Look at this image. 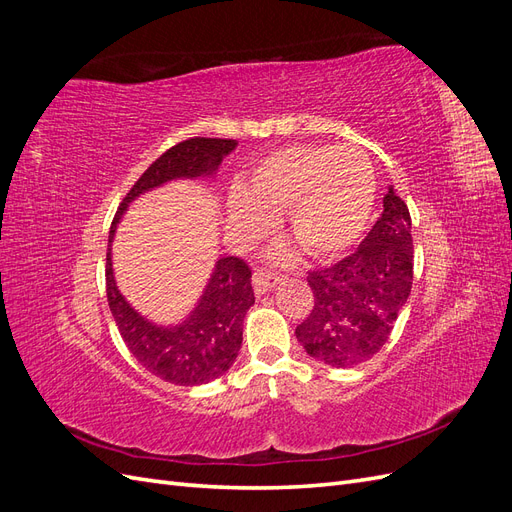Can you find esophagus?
Listing matches in <instances>:
<instances>
[{"label": "esophagus", "mask_w": 512, "mask_h": 512, "mask_svg": "<svg viewBox=\"0 0 512 512\" xmlns=\"http://www.w3.org/2000/svg\"><path fill=\"white\" fill-rule=\"evenodd\" d=\"M277 284H280V277H277L275 273H265V271H256L254 273V290H256V294H265L271 288H275Z\"/></svg>", "instance_id": "34e87169"}]
</instances>
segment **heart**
<instances>
[{"mask_svg": "<svg viewBox=\"0 0 512 512\" xmlns=\"http://www.w3.org/2000/svg\"><path fill=\"white\" fill-rule=\"evenodd\" d=\"M376 205V175L352 145H294L262 158L230 194L228 218L245 237H260L273 215L314 258L344 254L361 239Z\"/></svg>", "mask_w": 512, "mask_h": 512, "instance_id": "obj_1", "label": "heart"}]
</instances>
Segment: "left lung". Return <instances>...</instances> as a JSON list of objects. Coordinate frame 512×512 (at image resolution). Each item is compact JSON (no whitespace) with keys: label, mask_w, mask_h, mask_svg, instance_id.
I'll use <instances>...</instances> for the list:
<instances>
[{"label":"left lung","mask_w":512,"mask_h":512,"mask_svg":"<svg viewBox=\"0 0 512 512\" xmlns=\"http://www.w3.org/2000/svg\"><path fill=\"white\" fill-rule=\"evenodd\" d=\"M412 265L410 211L389 185L382 215L354 254L307 275L314 307L294 329L305 352L331 367L378 354L410 297Z\"/></svg>","instance_id":"obj_1"}]
</instances>
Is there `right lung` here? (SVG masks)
Wrapping results in <instances>:
<instances>
[{"label":"right lung","mask_w":512,"mask_h":512,"mask_svg":"<svg viewBox=\"0 0 512 512\" xmlns=\"http://www.w3.org/2000/svg\"><path fill=\"white\" fill-rule=\"evenodd\" d=\"M232 138H190L153 162L123 198L108 232L106 297L128 350L153 376L179 386L207 384L230 369L243 342V318L254 305L252 269L237 256H220L192 312L177 324H160L123 297L113 269V241L123 213L138 196L179 179H211L237 149Z\"/></svg>","instance_id":"obj_1"}]
</instances>
